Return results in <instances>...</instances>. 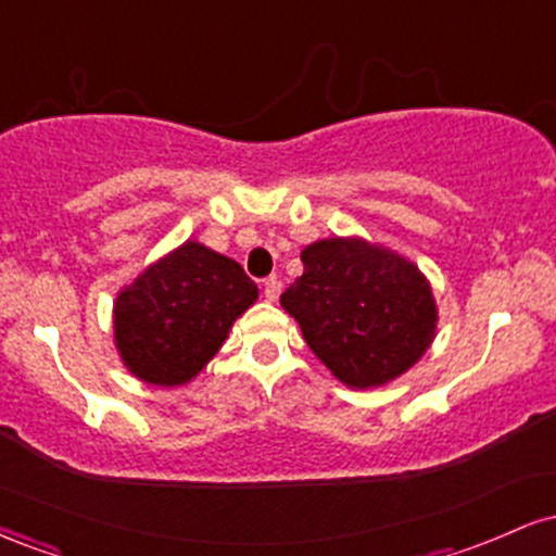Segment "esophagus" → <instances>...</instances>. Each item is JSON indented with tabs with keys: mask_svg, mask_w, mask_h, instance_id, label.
<instances>
[{
	"mask_svg": "<svg viewBox=\"0 0 556 556\" xmlns=\"http://www.w3.org/2000/svg\"><path fill=\"white\" fill-rule=\"evenodd\" d=\"M279 292H282V282H279L277 277L264 279V298L269 300V303H274V300L279 298Z\"/></svg>",
	"mask_w": 556,
	"mask_h": 556,
	"instance_id": "esophagus-1",
	"label": "esophagus"
}]
</instances>
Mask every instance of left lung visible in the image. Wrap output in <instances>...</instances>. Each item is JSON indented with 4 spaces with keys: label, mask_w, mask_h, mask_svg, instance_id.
<instances>
[{
    "label": "left lung",
    "mask_w": 556,
    "mask_h": 556,
    "mask_svg": "<svg viewBox=\"0 0 556 556\" xmlns=\"http://www.w3.org/2000/svg\"><path fill=\"white\" fill-rule=\"evenodd\" d=\"M282 305L316 358L348 387L397 379L429 350L437 329L431 287L397 253L363 240H318Z\"/></svg>",
    "instance_id": "1"
}]
</instances>
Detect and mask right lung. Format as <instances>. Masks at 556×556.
I'll use <instances>...</instances> for the list:
<instances>
[{
  "label": "right lung",
  "mask_w": 556,
  "mask_h": 556,
  "mask_svg": "<svg viewBox=\"0 0 556 556\" xmlns=\"http://www.w3.org/2000/svg\"><path fill=\"white\" fill-rule=\"evenodd\" d=\"M256 298L258 287L238 261L188 240L119 292L117 350L138 379L185 384L214 358L235 318Z\"/></svg>",
  "instance_id": "1"
}]
</instances>
